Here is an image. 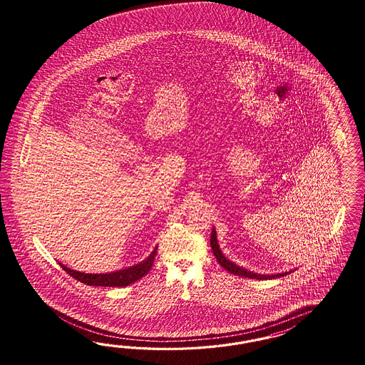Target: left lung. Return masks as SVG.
Here are the masks:
<instances>
[{"instance_id": "obj_1", "label": "left lung", "mask_w": 365, "mask_h": 365, "mask_svg": "<svg viewBox=\"0 0 365 365\" xmlns=\"http://www.w3.org/2000/svg\"><path fill=\"white\" fill-rule=\"evenodd\" d=\"M211 249H212V253L215 255L218 264L225 267L229 273L235 274V276L245 277V278H252V279H272V278H279V277L287 276L290 274L292 270L289 272H284V273H277V274H259V273H255V272H250L247 269H245L242 266H238L237 264L232 262L229 258H226L223 253H222L221 247L218 245V240H217V232L215 229L212 227V232H211L210 238Z\"/></svg>"}]
</instances>
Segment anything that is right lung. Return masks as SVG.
Masks as SVG:
<instances>
[{"mask_svg": "<svg viewBox=\"0 0 365 365\" xmlns=\"http://www.w3.org/2000/svg\"><path fill=\"white\" fill-rule=\"evenodd\" d=\"M156 250H158V246H155L153 253L148 255L142 262L130 266V267H125L122 270L110 272V273L92 274V273H83V272L69 269V267H66V265H63L60 262H58V265L61 266L69 276L76 278L78 281L86 284V285H91V287H127L135 281H138L139 278L145 276L150 272V269L153 267V264H154Z\"/></svg>", "mask_w": 365, "mask_h": 365, "instance_id": "add662e5", "label": "right lung"}]
</instances>
